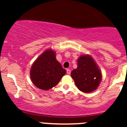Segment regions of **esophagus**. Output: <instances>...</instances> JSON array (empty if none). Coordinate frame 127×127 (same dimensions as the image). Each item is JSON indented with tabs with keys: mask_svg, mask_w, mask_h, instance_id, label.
<instances>
[{
	"mask_svg": "<svg viewBox=\"0 0 127 127\" xmlns=\"http://www.w3.org/2000/svg\"><path fill=\"white\" fill-rule=\"evenodd\" d=\"M66 72H67V74H71V71L69 69H67L66 70Z\"/></svg>",
	"mask_w": 127,
	"mask_h": 127,
	"instance_id": "1",
	"label": "esophagus"
}]
</instances>
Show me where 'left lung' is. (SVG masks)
Masks as SVG:
<instances>
[{
    "instance_id": "8db88e82",
    "label": "left lung",
    "mask_w": 127,
    "mask_h": 127,
    "mask_svg": "<svg viewBox=\"0 0 127 127\" xmlns=\"http://www.w3.org/2000/svg\"><path fill=\"white\" fill-rule=\"evenodd\" d=\"M77 65L71 74L77 87L84 93L95 90L100 84L102 74L93 59L88 55L80 56Z\"/></svg>"
}]
</instances>
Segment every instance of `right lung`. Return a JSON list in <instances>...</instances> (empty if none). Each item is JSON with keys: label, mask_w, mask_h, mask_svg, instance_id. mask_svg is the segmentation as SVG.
<instances>
[{"label": "right lung", "mask_w": 127, "mask_h": 127, "mask_svg": "<svg viewBox=\"0 0 127 127\" xmlns=\"http://www.w3.org/2000/svg\"><path fill=\"white\" fill-rule=\"evenodd\" d=\"M66 71L56 60L52 49L45 51L34 61L30 71L31 79L37 88L48 90L55 87Z\"/></svg>", "instance_id": "1"}]
</instances>
